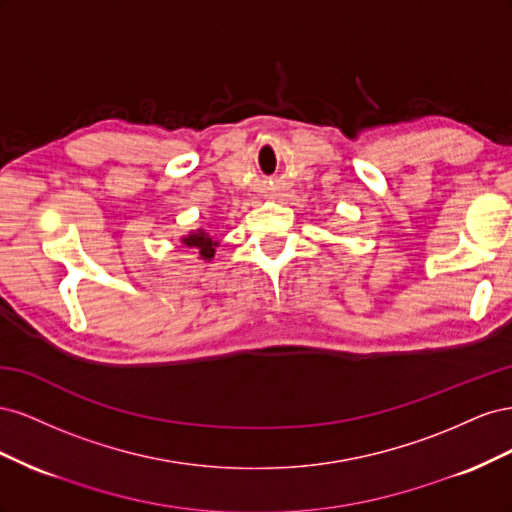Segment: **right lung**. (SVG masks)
Instances as JSON below:
<instances>
[{
	"label": "right lung",
	"mask_w": 512,
	"mask_h": 512,
	"mask_svg": "<svg viewBox=\"0 0 512 512\" xmlns=\"http://www.w3.org/2000/svg\"><path fill=\"white\" fill-rule=\"evenodd\" d=\"M181 243L185 247H192V250H196V254L203 260H211L215 256V247H218V241H213V237L203 228H198V230L190 232V235H185L181 239Z\"/></svg>",
	"instance_id": "add662e5"
}]
</instances>
